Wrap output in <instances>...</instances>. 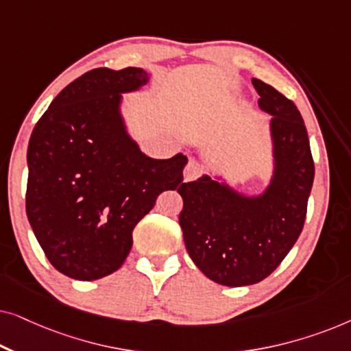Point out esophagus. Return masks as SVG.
<instances>
[{
  "mask_svg": "<svg viewBox=\"0 0 351 351\" xmlns=\"http://www.w3.org/2000/svg\"><path fill=\"white\" fill-rule=\"evenodd\" d=\"M201 172H203V169H201V166L198 165V162L189 161V162H186L185 169H184V180L185 182L196 180L201 176Z\"/></svg>",
  "mask_w": 351,
  "mask_h": 351,
  "instance_id": "obj_1",
  "label": "esophagus"
}]
</instances>
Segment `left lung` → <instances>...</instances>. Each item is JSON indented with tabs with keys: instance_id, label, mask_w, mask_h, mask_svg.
<instances>
[{
	"instance_id": "obj_1",
	"label": "left lung",
	"mask_w": 351,
	"mask_h": 351,
	"mask_svg": "<svg viewBox=\"0 0 351 351\" xmlns=\"http://www.w3.org/2000/svg\"><path fill=\"white\" fill-rule=\"evenodd\" d=\"M258 108L270 114V180L257 193L238 190L209 171L180 186L179 223L185 247L209 280L239 287L265 280L282 262L304 228L315 179L308 134L294 104L252 78ZM198 162L201 156L193 150Z\"/></svg>"
}]
</instances>
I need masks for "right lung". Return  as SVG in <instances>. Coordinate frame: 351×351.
<instances>
[{
    "instance_id": "1",
    "label": "right lung",
    "mask_w": 351,
    "mask_h": 351,
    "mask_svg": "<svg viewBox=\"0 0 351 351\" xmlns=\"http://www.w3.org/2000/svg\"><path fill=\"white\" fill-rule=\"evenodd\" d=\"M150 76L137 66L90 70L60 90L32 132L27 217L51 265L73 280L117 271L158 195L184 185V153L147 156L123 114V94Z\"/></svg>"
}]
</instances>
